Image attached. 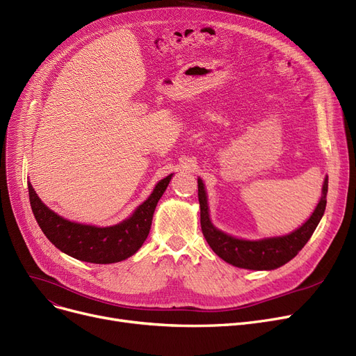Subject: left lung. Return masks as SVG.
Wrapping results in <instances>:
<instances>
[{
  "instance_id": "left-lung-1",
  "label": "left lung",
  "mask_w": 356,
  "mask_h": 356,
  "mask_svg": "<svg viewBox=\"0 0 356 356\" xmlns=\"http://www.w3.org/2000/svg\"><path fill=\"white\" fill-rule=\"evenodd\" d=\"M326 195L327 179H325L322 197L321 202L317 203L313 215L297 231L286 236H277L261 241H244L223 234L212 225L208 212L207 192H204L203 181L197 179L202 232L213 252L223 261H227V263L247 270H274L289 263L306 245V242L313 235L316 227L319 225V222L325 213Z\"/></svg>"
}]
</instances>
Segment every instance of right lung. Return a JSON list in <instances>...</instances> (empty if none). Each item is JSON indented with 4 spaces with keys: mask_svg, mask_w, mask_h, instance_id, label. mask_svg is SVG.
I'll return each mask as SVG.
<instances>
[{
    "mask_svg": "<svg viewBox=\"0 0 356 356\" xmlns=\"http://www.w3.org/2000/svg\"><path fill=\"white\" fill-rule=\"evenodd\" d=\"M172 175L157 183L153 193L140 204L129 219L114 227L97 228L74 223L50 211L29 183L33 215L43 234L62 252L93 264L118 263L134 255L145 241L157 202L163 196Z\"/></svg>",
    "mask_w": 356,
    "mask_h": 356,
    "instance_id": "obj_1",
    "label": "right lung"
}]
</instances>
